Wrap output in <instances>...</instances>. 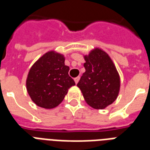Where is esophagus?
Segmentation results:
<instances>
[{"label": "esophagus", "mask_w": 150, "mask_h": 150, "mask_svg": "<svg viewBox=\"0 0 150 150\" xmlns=\"http://www.w3.org/2000/svg\"><path fill=\"white\" fill-rule=\"evenodd\" d=\"M79 79H80L79 76H78V77H76V78H75V79H74V80H75V83H76V84H77L78 82H79Z\"/></svg>", "instance_id": "1"}]
</instances>
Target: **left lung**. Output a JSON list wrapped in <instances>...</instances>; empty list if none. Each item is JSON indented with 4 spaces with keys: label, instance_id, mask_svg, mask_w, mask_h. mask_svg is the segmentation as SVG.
<instances>
[{
    "label": "left lung",
    "instance_id": "obj_1",
    "mask_svg": "<svg viewBox=\"0 0 150 150\" xmlns=\"http://www.w3.org/2000/svg\"><path fill=\"white\" fill-rule=\"evenodd\" d=\"M85 71L78 82L86 102L103 109L114 102L120 89V77L108 54L99 48L85 56Z\"/></svg>",
    "mask_w": 150,
    "mask_h": 150
}]
</instances>
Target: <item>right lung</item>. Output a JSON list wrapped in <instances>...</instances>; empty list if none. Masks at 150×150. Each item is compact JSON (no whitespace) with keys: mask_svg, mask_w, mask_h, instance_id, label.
I'll use <instances>...</instances> for the list:
<instances>
[{"mask_svg":"<svg viewBox=\"0 0 150 150\" xmlns=\"http://www.w3.org/2000/svg\"><path fill=\"white\" fill-rule=\"evenodd\" d=\"M68 71L62 54L50 51L43 55L32 66L26 79L27 91L32 100L46 109L58 106L68 89L75 85Z\"/></svg>","mask_w":150,"mask_h":150,"instance_id":"right-lung-1","label":"right lung"}]
</instances>
